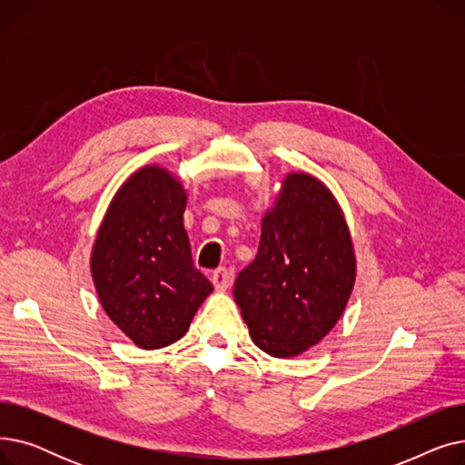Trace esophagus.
<instances>
[{"mask_svg": "<svg viewBox=\"0 0 465 465\" xmlns=\"http://www.w3.org/2000/svg\"><path fill=\"white\" fill-rule=\"evenodd\" d=\"M232 281H233V275H232V272L226 270V267H220V270H216V272L213 273V284H214V290H216V292L228 290L230 284H232Z\"/></svg>", "mask_w": 465, "mask_h": 465, "instance_id": "1", "label": "esophagus"}]
</instances>
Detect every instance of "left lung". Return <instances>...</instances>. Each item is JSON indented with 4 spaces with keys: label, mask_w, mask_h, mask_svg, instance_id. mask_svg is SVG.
Segmentation results:
<instances>
[{
    "label": "left lung",
    "mask_w": 465,
    "mask_h": 465,
    "mask_svg": "<svg viewBox=\"0 0 465 465\" xmlns=\"http://www.w3.org/2000/svg\"><path fill=\"white\" fill-rule=\"evenodd\" d=\"M354 282V242L335 195L309 173H286L263 213L258 254L233 284L254 345L273 358L303 354L337 324Z\"/></svg>",
    "instance_id": "obj_1"
}]
</instances>
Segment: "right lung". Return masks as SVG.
I'll return each mask as SVG.
<instances>
[{
    "mask_svg": "<svg viewBox=\"0 0 465 465\" xmlns=\"http://www.w3.org/2000/svg\"><path fill=\"white\" fill-rule=\"evenodd\" d=\"M186 202L175 173L143 165L113 195L92 245L95 294L118 330L144 351L179 341L213 292L192 262Z\"/></svg>",
    "mask_w": 465,
    "mask_h": 465,
    "instance_id": "1",
    "label": "right lung"
}]
</instances>
